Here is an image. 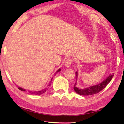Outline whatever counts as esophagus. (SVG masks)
I'll return each instance as SVG.
<instances>
[{
    "label": "esophagus",
    "instance_id": "1",
    "mask_svg": "<svg viewBox=\"0 0 124 124\" xmlns=\"http://www.w3.org/2000/svg\"><path fill=\"white\" fill-rule=\"evenodd\" d=\"M73 62V60L72 58L70 57H68L67 58V60H66V62H65V66L66 67H70L71 64Z\"/></svg>",
    "mask_w": 124,
    "mask_h": 124
}]
</instances>
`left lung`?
<instances>
[{"label":"left lung","mask_w":124,"mask_h":124,"mask_svg":"<svg viewBox=\"0 0 124 124\" xmlns=\"http://www.w3.org/2000/svg\"><path fill=\"white\" fill-rule=\"evenodd\" d=\"M78 72H75V78H76V80L78 78ZM114 76V74H110L109 76L107 77V78L104 80L103 81H102V83H100L99 84L96 85L94 86H90L89 87L85 88V89H79L78 87H77V81L75 82L74 85V91L77 92L78 94L80 95H83V96H90L92 95H94V94H96L97 93L100 92L101 91L104 89V88L107 86L109 83L110 81L112 80V78Z\"/></svg>","instance_id":"1"}]
</instances>
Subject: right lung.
<instances>
[{
    "label": "right lung",
    "mask_w": 124,
    "mask_h": 124,
    "mask_svg": "<svg viewBox=\"0 0 124 124\" xmlns=\"http://www.w3.org/2000/svg\"><path fill=\"white\" fill-rule=\"evenodd\" d=\"M60 70H61V69H59V70H57V72H60ZM57 72H56V73H57ZM55 74H56V73H55ZM51 80H52V79H51ZM50 84H51V83H50L49 85H50ZM18 89L21 90V91H26V90L22 89V88H21V87H18ZM47 90V88H45V89L42 90H41V91H29V93H31V94H33V95H41V94H43V93H44V92H45Z\"/></svg>",
    "instance_id": "add662e5"
}]
</instances>
